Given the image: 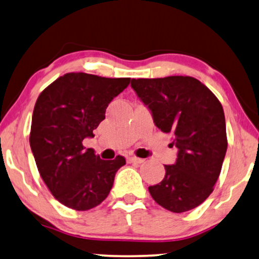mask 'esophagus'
Here are the masks:
<instances>
[{"instance_id":"1","label":"esophagus","mask_w":259,"mask_h":259,"mask_svg":"<svg viewBox=\"0 0 259 259\" xmlns=\"http://www.w3.org/2000/svg\"><path fill=\"white\" fill-rule=\"evenodd\" d=\"M126 161L130 162V163H142L143 162V159L136 158V156H127Z\"/></svg>"}]
</instances>
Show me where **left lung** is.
<instances>
[{
    "label": "left lung",
    "mask_w": 259,
    "mask_h": 259,
    "mask_svg": "<svg viewBox=\"0 0 259 259\" xmlns=\"http://www.w3.org/2000/svg\"><path fill=\"white\" fill-rule=\"evenodd\" d=\"M132 88L154 124L173 135L178 148L165 177L149 186L154 201L173 212L198 207L212 192L227 150L224 109L212 92L191 76L133 78Z\"/></svg>",
    "instance_id": "left-lung-1"
}]
</instances>
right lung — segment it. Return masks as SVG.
<instances>
[{"mask_svg": "<svg viewBox=\"0 0 259 259\" xmlns=\"http://www.w3.org/2000/svg\"><path fill=\"white\" fill-rule=\"evenodd\" d=\"M130 77L109 78L68 73L41 92L32 116L29 146L38 171L54 197L65 207L88 210L107 197L123 156L101 160L82 141L105 119L114 97Z\"/></svg>", "mask_w": 259, "mask_h": 259, "instance_id": "add662e5", "label": "right lung"}]
</instances>
